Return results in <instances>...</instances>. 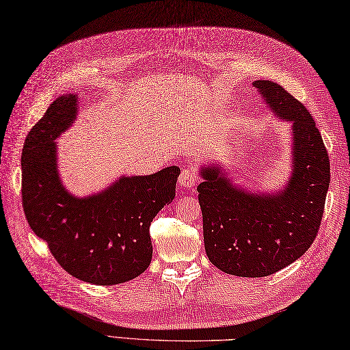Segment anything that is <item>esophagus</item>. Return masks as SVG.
I'll return each mask as SVG.
<instances>
[{
	"instance_id": "34e87169",
	"label": "esophagus",
	"mask_w": 350,
	"mask_h": 350,
	"mask_svg": "<svg viewBox=\"0 0 350 350\" xmlns=\"http://www.w3.org/2000/svg\"><path fill=\"white\" fill-rule=\"evenodd\" d=\"M199 184V176L194 167H185L180 176V185L183 189H194Z\"/></svg>"
}]
</instances>
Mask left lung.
<instances>
[{"instance_id":"8db88e82","label":"left lung","mask_w":350,"mask_h":350,"mask_svg":"<svg viewBox=\"0 0 350 350\" xmlns=\"http://www.w3.org/2000/svg\"><path fill=\"white\" fill-rule=\"evenodd\" d=\"M252 84L271 113L293 124L291 176L273 193H251L217 163L202 166L198 187L208 258L242 278L273 275L310 248L329 187V157L309 111L273 81Z\"/></svg>"}]
</instances>
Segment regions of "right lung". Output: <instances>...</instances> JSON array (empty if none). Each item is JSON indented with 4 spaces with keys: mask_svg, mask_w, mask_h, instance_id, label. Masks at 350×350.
<instances>
[{
    "mask_svg": "<svg viewBox=\"0 0 350 350\" xmlns=\"http://www.w3.org/2000/svg\"><path fill=\"white\" fill-rule=\"evenodd\" d=\"M79 111V96H59L32 127L22 151V203L29 227L47 242L61 267L95 285H117L147 270L150 226L175 198L180 167L120 176L105 190L79 198L57 170L59 138Z\"/></svg>",
    "mask_w": 350,
    "mask_h": 350,
    "instance_id": "obj_1",
    "label": "right lung"
}]
</instances>
